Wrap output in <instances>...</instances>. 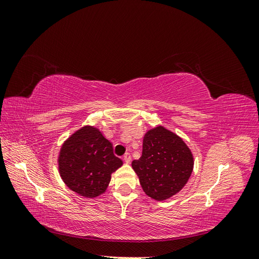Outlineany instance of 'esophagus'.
Listing matches in <instances>:
<instances>
[{
  "mask_svg": "<svg viewBox=\"0 0 259 259\" xmlns=\"http://www.w3.org/2000/svg\"><path fill=\"white\" fill-rule=\"evenodd\" d=\"M123 159H124V162H125V163H127V164H128V163H131V160H132V158H131V154H130V153H125Z\"/></svg>",
  "mask_w": 259,
  "mask_h": 259,
  "instance_id": "obj_1",
  "label": "esophagus"
}]
</instances>
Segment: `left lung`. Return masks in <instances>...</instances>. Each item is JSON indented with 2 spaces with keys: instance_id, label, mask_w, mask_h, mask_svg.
Instances as JSON below:
<instances>
[{
  "instance_id": "obj_1",
  "label": "left lung",
  "mask_w": 259,
  "mask_h": 259,
  "mask_svg": "<svg viewBox=\"0 0 259 259\" xmlns=\"http://www.w3.org/2000/svg\"><path fill=\"white\" fill-rule=\"evenodd\" d=\"M193 164L192 152L183 138L159 125L145 134L143 154L132 162V167L148 197L164 201L186 186Z\"/></svg>"
}]
</instances>
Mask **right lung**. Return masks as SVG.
<instances>
[{
	"label": "right lung",
	"mask_w": 259,
	"mask_h": 259,
	"mask_svg": "<svg viewBox=\"0 0 259 259\" xmlns=\"http://www.w3.org/2000/svg\"><path fill=\"white\" fill-rule=\"evenodd\" d=\"M123 165L113 153L112 144L95 126L85 125L62 144L58 170L66 186L83 198L106 192L112 173Z\"/></svg>",
	"instance_id": "right-lung-1"
}]
</instances>
